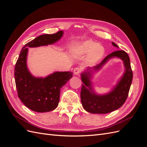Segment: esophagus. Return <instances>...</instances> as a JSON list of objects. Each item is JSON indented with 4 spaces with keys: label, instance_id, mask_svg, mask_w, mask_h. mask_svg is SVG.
<instances>
[{
    "label": "esophagus",
    "instance_id": "1",
    "mask_svg": "<svg viewBox=\"0 0 147 147\" xmlns=\"http://www.w3.org/2000/svg\"><path fill=\"white\" fill-rule=\"evenodd\" d=\"M74 74L75 75H78V74H80V72H82V69L80 67H76V68L74 69Z\"/></svg>",
    "mask_w": 147,
    "mask_h": 147
}]
</instances>
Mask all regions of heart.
I'll return each mask as SVG.
<instances>
[{
	"mask_svg": "<svg viewBox=\"0 0 147 147\" xmlns=\"http://www.w3.org/2000/svg\"><path fill=\"white\" fill-rule=\"evenodd\" d=\"M72 52L75 55H83L89 52V60L96 62L99 60L104 54V48L94 42L88 40L83 42L81 45L72 49Z\"/></svg>",
	"mask_w": 147,
	"mask_h": 147,
	"instance_id": "b5f03b06",
	"label": "heart"
}]
</instances>
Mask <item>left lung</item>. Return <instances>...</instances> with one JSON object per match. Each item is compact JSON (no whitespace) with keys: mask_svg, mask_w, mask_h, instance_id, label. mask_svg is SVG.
<instances>
[{"mask_svg":"<svg viewBox=\"0 0 147 147\" xmlns=\"http://www.w3.org/2000/svg\"><path fill=\"white\" fill-rule=\"evenodd\" d=\"M112 43L113 46L118 48L114 42ZM115 56L123 61L126 70L117 85L109 94L99 96L93 92L90 78L91 71L83 72L82 74V81L83 84H82L80 92L81 101L83 108L88 112L100 114L112 112L121 107L127 99L132 80L133 74L129 57L126 52L123 50L112 52L107 56L99 64L92 69L95 70L99 69L109 59ZM88 87V89L87 88Z\"/></svg>","mask_w":147,"mask_h":147,"instance_id":"obj_1","label":"left lung"}]
</instances>
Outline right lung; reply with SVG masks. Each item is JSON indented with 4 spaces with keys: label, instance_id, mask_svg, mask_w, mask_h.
Masks as SVG:
<instances>
[{
    "label": "right lung",
    "instance_id": "right-lung-1",
    "mask_svg": "<svg viewBox=\"0 0 147 147\" xmlns=\"http://www.w3.org/2000/svg\"><path fill=\"white\" fill-rule=\"evenodd\" d=\"M63 35L60 30L44 34L26 43L22 48L15 67V79L18 96L21 102L36 112L55 110L59 104L61 88L72 77L71 72H56L45 78H36L30 74L26 65L28 47L47 45L57 42Z\"/></svg>",
    "mask_w": 147,
    "mask_h": 147
}]
</instances>
